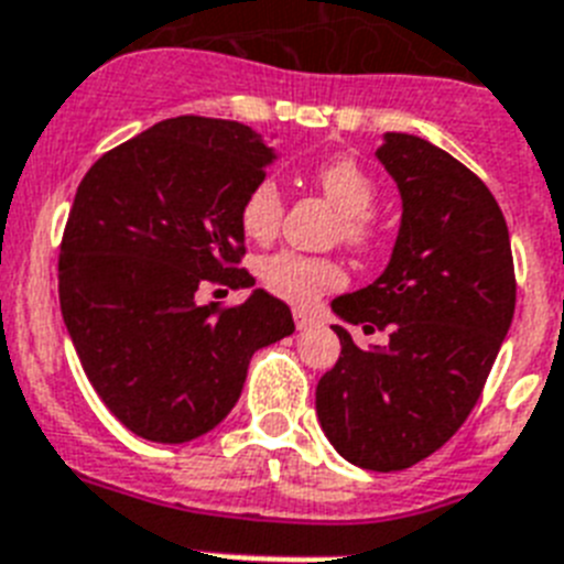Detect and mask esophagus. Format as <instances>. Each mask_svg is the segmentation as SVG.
I'll use <instances>...</instances> for the list:
<instances>
[{
  "instance_id": "1",
  "label": "esophagus",
  "mask_w": 564,
  "mask_h": 564,
  "mask_svg": "<svg viewBox=\"0 0 564 564\" xmlns=\"http://www.w3.org/2000/svg\"><path fill=\"white\" fill-rule=\"evenodd\" d=\"M293 322H296V328H311V325H314V316L311 314H305V311H293Z\"/></svg>"
}]
</instances>
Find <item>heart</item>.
Returning <instances> with one entry per match:
<instances>
[{
    "label": "heart",
    "instance_id": "heart-1",
    "mask_svg": "<svg viewBox=\"0 0 564 564\" xmlns=\"http://www.w3.org/2000/svg\"><path fill=\"white\" fill-rule=\"evenodd\" d=\"M314 185L325 199L341 214V239L354 250H368L377 239L373 225V205H377V185L365 167L350 156L330 159L314 171ZM285 216V196L273 176H262L248 187L239 205V225L253 242L273 239ZM259 282L273 296L293 302V305H314L325 291H334L345 282L341 264L328 257H307L296 250H276L271 257L259 259Z\"/></svg>",
    "mask_w": 564,
    "mask_h": 564
}]
</instances>
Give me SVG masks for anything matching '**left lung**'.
<instances>
[{
  "label": "left lung",
  "instance_id": "left-lung-1",
  "mask_svg": "<svg viewBox=\"0 0 564 564\" xmlns=\"http://www.w3.org/2000/svg\"><path fill=\"white\" fill-rule=\"evenodd\" d=\"M402 194V228L382 276L334 300L388 348L362 350L334 325L341 354L316 384V416L341 456L405 470L440 451L482 397L517 307L508 225L474 171L411 133L377 151Z\"/></svg>",
  "mask_w": 564,
  "mask_h": 564
}]
</instances>
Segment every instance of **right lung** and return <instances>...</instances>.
Instances as JSON below:
<instances>
[{
  "label": "right lung",
  "mask_w": 564,
  "mask_h": 564,
  "mask_svg": "<svg viewBox=\"0 0 564 564\" xmlns=\"http://www.w3.org/2000/svg\"><path fill=\"white\" fill-rule=\"evenodd\" d=\"M273 151L248 124L176 117L96 159L59 245V305L94 391L142 440L208 433L242 393L253 350L293 334L264 291L199 305L202 285L250 288L239 205Z\"/></svg>",
  "instance_id": "obj_1"
}]
</instances>
